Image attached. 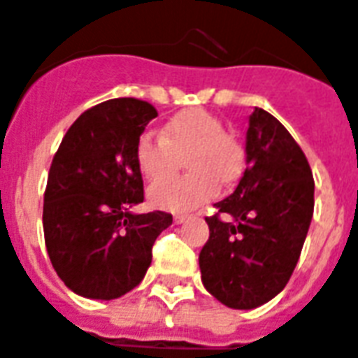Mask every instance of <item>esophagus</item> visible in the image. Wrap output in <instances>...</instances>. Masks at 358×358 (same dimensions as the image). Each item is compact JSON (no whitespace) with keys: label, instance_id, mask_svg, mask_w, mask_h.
Instances as JSON below:
<instances>
[{"label":"esophagus","instance_id":"1","mask_svg":"<svg viewBox=\"0 0 358 358\" xmlns=\"http://www.w3.org/2000/svg\"><path fill=\"white\" fill-rule=\"evenodd\" d=\"M189 218H192V216H187V214H176V216H174V224H186Z\"/></svg>","mask_w":358,"mask_h":358}]
</instances>
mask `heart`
Returning <instances> with one entry per match:
<instances>
[{
    "mask_svg": "<svg viewBox=\"0 0 358 358\" xmlns=\"http://www.w3.org/2000/svg\"><path fill=\"white\" fill-rule=\"evenodd\" d=\"M189 152L187 177L155 182L150 187L153 206L182 213L216 197L218 180L229 184L243 169V148L227 136L224 123L205 110L176 113L163 127V136L144 132L136 140L134 161L148 180H158L176 168L178 157Z\"/></svg>",
    "mask_w": 358,
    "mask_h": 358,
    "instance_id": "1",
    "label": "heart"
}]
</instances>
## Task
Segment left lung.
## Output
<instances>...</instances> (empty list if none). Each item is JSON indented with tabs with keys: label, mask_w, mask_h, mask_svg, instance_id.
<instances>
[{
	"label": "left lung",
	"mask_w": 358,
	"mask_h": 358,
	"mask_svg": "<svg viewBox=\"0 0 358 358\" xmlns=\"http://www.w3.org/2000/svg\"><path fill=\"white\" fill-rule=\"evenodd\" d=\"M246 171L235 192L206 216L201 280L231 309H254L287 287L309 231L315 182L301 148L279 121L254 108Z\"/></svg>",
	"instance_id": "8db88e82"
}]
</instances>
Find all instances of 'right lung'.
Segmentation results:
<instances>
[{
    "label": "right lung",
    "mask_w": 358,
    "mask_h": 358,
    "mask_svg": "<svg viewBox=\"0 0 358 358\" xmlns=\"http://www.w3.org/2000/svg\"><path fill=\"white\" fill-rule=\"evenodd\" d=\"M152 104L113 98L81 113L52 159L43 199L45 246L71 292L115 300L144 279L169 213H132L144 201L134 148Z\"/></svg>",
    "instance_id": "1"
}]
</instances>
